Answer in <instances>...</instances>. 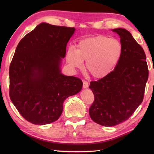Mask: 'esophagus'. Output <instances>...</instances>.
<instances>
[{"mask_svg":"<svg viewBox=\"0 0 154 154\" xmlns=\"http://www.w3.org/2000/svg\"><path fill=\"white\" fill-rule=\"evenodd\" d=\"M88 86H89V84H88V82L86 81H83V87L84 89H86V88L88 87Z\"/></svg>","mask_w":154,"mask_h":154,"instance_id":"34e87169","label":"esophagus"}]
</instances>
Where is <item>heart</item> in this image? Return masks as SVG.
<instances>
[{
  "label": "heart",
  "mask_w": 154,
  "mask_h": 154,
  "mask_svg": "<svg viewBox=\"0 0 154 154\" xmlns=\"http://www.w3.org/2000/svg\"><path fill=\"white\" fill-rule=\"evenodd\" d=\"M123 54V46L117 39L104 35L84 38L77 44L76 50L68 49L66 60L72 68L81 69L85 63L87 73L103 79L115 70Z\"/></svg>",
  "instance_id": "obj_1"
}]
</instances>
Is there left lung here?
<instances>
[{
  "label": "left lung",
  "instance_id": "left-lung-1",
  "mask_svg": "<svg viewBox=\"0 0 154 154\" xmlns=\"http://www.w3.org/2000/svg\"><path fill=\"white\" fill-rule=\"evenodd\" d=\"M112 31L120 35L122 57L112 73L91 81L89 86L94 96L90 117L109 127L128 119L142 103L149 73L145 52L130 32L124 28Z\"/></svg>",
  "mask_w": 154,
  "mask_h": 154
}]
</instances>
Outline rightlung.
Wrapping results in <instances>:
<instances>
[{
    "mask_svg": "<svg viewBox=\"0 0 154 154\" xmlns=\"http://www.w3.org/2000/svg\"><path fill=\"white\" fill-rule=\"evenodd\" d=\"M75 28L41 23L16 47L9 67V95L28 122L44 125L57 120L67 97L81 91L79 78L61 73L62 58Z\"/></svg>",
    "mask_w": 154,
    "mask_h": 154,
    "instance_id": "right-lung-1",
    "label": "right lung"
}]
</instances>
